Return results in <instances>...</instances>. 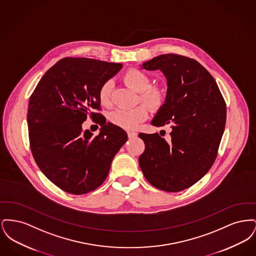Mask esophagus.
Segmentation results:
<instances>
[{
	"mask_svg": "<svg viewBox=\"0 0 256 256\" xmlns=\"http://www.w3.org/2000/svg\"><path fill=\"white\" fill-rule=\"evenodd\" d=\"M126 134H128V138H134V137L137 136V134H136L135 132H132V130H128V132H126Z\"/></svg>",
	"mask_w": 256,
	"mask_h": 256,
	"instance_id": "34e87169",
	"label": "esophagus"
}]
</instances>
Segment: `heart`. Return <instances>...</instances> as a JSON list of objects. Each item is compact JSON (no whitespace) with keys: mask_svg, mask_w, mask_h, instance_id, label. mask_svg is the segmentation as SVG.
Listing matches in <instances>:
<instances>
[{"mask_svg":"<svg viewBox=\"0 0 256 256\" xmlns=\"http://www.w3.org/2000/svg\"><path fill=\"white\" fill-rule=\"evenodd\" d=\"M122 80L126 86L138 92L140 102L146 104L152 110H159L165 102L166 90L158 84H150V76L138 69L130 68L126 70ZM111 84L110 82H104L98 92V102L102 106H108L110 102ZM148 116V108L145 104H139L130 110H115L108 115L110 122L126 130H134L140 122H144Z\"/></svg>","mask_w":256,"mask_h":256,"instance_id":"obj_1","label":"heart"}]
</instances>
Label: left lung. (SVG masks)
I'll use <instances>...</instances> for the list:
<instances>
[{
	"mask_svg": "<svg viewBox=\"0 0 256 256\" xmlns=\"http://www.w3.org/2000/svg\"><path fill=\"white\" fill-rule=\"evenodd\" d=\"M168 82L165 104L152 124H172L167 142L158 134H139L145 150L139 165L146 180L166 192H180L212 167L224 134L226 106L214 78L198 61L166 54L143 63Z\"/></svg>",
	"mask_w": 256,
	"mask_h": 256,
	"instance_id": "left-lung-1",
	"label": "left lung"
}]
</instances>
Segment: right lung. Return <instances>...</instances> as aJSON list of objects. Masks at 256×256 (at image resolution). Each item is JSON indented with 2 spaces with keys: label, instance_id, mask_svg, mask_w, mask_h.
I'll return each mask as SVG.
<instances>
[{
  "label": "right lung",
  "instance_id": "add662e5",
  "mask_svg": "<svg viewBox=\"0 0 256 256\" xmlns=\"http://www.w3.org/2000/svg\"><path fill=\"white\" fill-rule=\"evenodd\" d=\"M120 63L65 58L42 76L30 98V146L37 166L61 190L84 195L102 185L128 136L100 110V86L122 69ZM87 116L102 126L100 134L82 132Z\"/></svg>",
  "mask_w": 256,
  "mask_h": 256
}]
</instances>
